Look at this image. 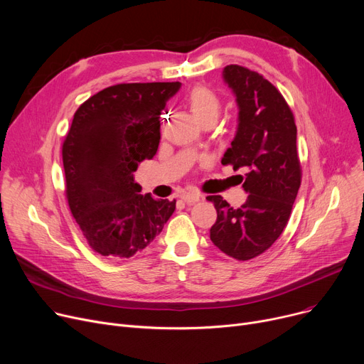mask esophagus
I'll return each instance as SVG.
<instances>
[{
  "mask_svg": "<svg viewBox=\"0 0 364 364\" xmlns=\"http://www.w3.org/2000/svg\"><path fill=\"white\" fill-rule=\"evenodd\" d=\"M181 198L188 203V204H192V203H197L203 198V195L200 192H195V191H189V192H183L181 195Z\"/></svg>",
  "mask_w": 364,
  "mask_h": 364,
  "instance_id": "34e87169",
  "label": "esophagus"
}]
</instances>
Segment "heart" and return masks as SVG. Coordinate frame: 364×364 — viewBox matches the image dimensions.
<instances>
[{"instance_id":"heart-1","label":"heart","mask_w":364,"mask_h":364,"mask_svg":"<svg viewBox=\"0 0 364 364\" xmlns=\"http://www.w3.org/2000/svg\"><path fill=\"white\" fill-rule=\"evenodd\" d=\"M186 103L198 122L210 118L217 119L221 107L218 96L207 86L193 87L186 97Z\"/></svg>"}]
</instances>
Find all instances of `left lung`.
Listing matches in <instances>:
<instances>
[{"label": "left lung", "instance_id": "left-lung-1", "mask_svg": "<svg viewBox=\"0 0 364 364\" xmlns=\"http://www.w3.org/2000/svg\"><path fill=\"white\" fill-rule=\"evenodd\" d=\"M223 78L236 96L239 124L221 161L246 172L242 186L249 195L240 208L221 195L207 197L217 210L210 239L221 252L247 261L271 247L289 223L301 182L297 128L286 99L264 75L232 64Z\"/></svg>", "mask_w": 364, "mask_h": 364}]
</instances>
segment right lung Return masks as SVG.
<instances>
[{
	"label": "right lung",
	"instance_id": "right-lung-1",
	"mask_svg": "<svg viewBox=\"0 0 364 364\" xmlns=\"http://www.w3.org/2000/svg\"><path fill=\"white\" fill-rule=\"evenodd\" d=\"M181 82H122L89 97L63 144L65 195L87 243L105 258L125 259L163 230L176 200L141 195L138 164L160 143V115Z\"/></svg>",
	"mask_w": 364,
	"mask_h": 364
}]
</instances>
